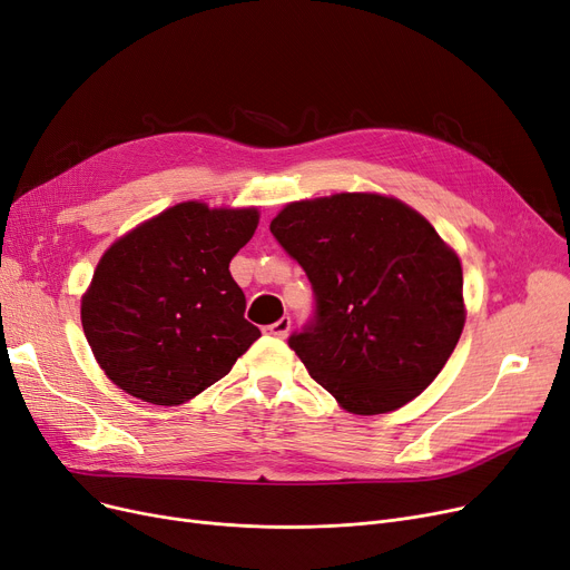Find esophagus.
Instances as JSON below:
<instances>
[{"instance_id":"obj_1","label":"esophagus","mask_w":570,"mask_h":570,"mask_svg":"<svg viewBox=\"0 0 570 570\" xmlns=\"http://www.w3.org/2000/svg\"><path fill=\"white\" fill-rule=\"evenodd\" d=\"M291 331V318L288 316H282L279 321H275V324L265 326V333L267 335H275V337H286Z\"/></svg>"}]
</instances>
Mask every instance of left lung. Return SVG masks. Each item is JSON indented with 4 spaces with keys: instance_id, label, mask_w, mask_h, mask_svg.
I'll use <instances>...</instances> for the list:
<instances>
[{
    "instance_id": "1",
    "label": "left lung",
    "mask_w": 570,
    "mask_h": 570,
    "mask_svg": "<svg viewBox=\"0 0 570 570\" xmlns=\"http://www.w3.org/2000/svg\"><path fill=\"white\" fill-rule=\"evenodd\" d=\"M269 233L314 291L288 346L344 410H399L438 377L463 331V272L422 214L340 193L286 205Z\"/></svg>"
}]
</instances>
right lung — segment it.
Returning a JSON list of instances; mask_svg holds the SVG:
<instances>
[{"label": "right lung", "instance_id": "right-lung-1", "mask_svg": "<svg viewBox=\"0 0 570 570\" xmlns=\"http://www.w3.org/2000/svg\"><path fill=\"white\" fill-rule=\"evenodd\" d=\"M256 226V209L181 203L102 256L81 324L116 386L146 403L181 405L230 373L261 337L228 269Z\"/></svg>", "mask_w": 570, "mask_h": 570}]
</instances>
